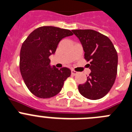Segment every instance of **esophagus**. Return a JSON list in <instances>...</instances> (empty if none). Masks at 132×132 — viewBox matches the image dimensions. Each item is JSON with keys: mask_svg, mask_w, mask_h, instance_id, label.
Returning a JSON list of instances; mask_svg holds the SVG:
<instances>
[{"mask_svg": "<svg viewBox=\"0 0 132 132\" xmlns=\"http://www.w3.org/2000/svg\"><path fill=\"white\" fill-rule=\"evenodd\" d=\"M71 72H72V74L73 75V76H76V75H77L78 73V72L73 70H71Z\"/></svg>", "mask_w": 132, "mask_h": 132, "instance_id": "1", "label": "esophagus"}]
</instances>
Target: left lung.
I'll use <instances>...</instances> for the list:
<instances>
[{
	"label": "left lung",
	"mask_w": 132,
	"mask_h": 132,
	"mask_svg": "<svg viewBox=\"0 0 132 132\" xmlns=\"http://www.w3.org/2000/svg\"><path fill=\"white\" fill-rule=\"evenodd\" d=\"M83 47L85 59L90 61L91 73L86 82L78 85L81 95L97 100L106 95L115 81L118 67V54L112 41L93 29L72 30Z\"/></svg>",
	"instance_id": "left-lung-1"
}]
</instances>
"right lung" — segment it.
Listing matches in <instances>:
<instances>
[{
    "label": "right lung",
    "instance_id": "obj_1",
    "mask_svg": "<svg viewBox=\"0 0 132 132\" xmlns=\"http://www.w3.org/2000/svg\"><path fill=\"white\" fill-rule=\"evenodd\" d=\"M73 35L70 30L43 26L32 31L22 44L20 69L29 91L36 97L51 98L57 95L70 76L68 68L51 66L49 56L55 53L59 42Z\"/></svg>",
    "mask_w": 132,
    "mask_h": 132
}]
</instances>
